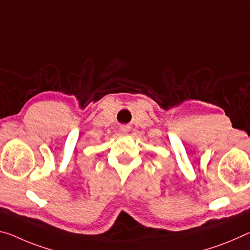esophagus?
<instances>
[{
	"label": "esophagus",
	"instance_id": "1",
	"mask_svg": "<svg viewBox=\"0 0 250 250\" xmlns=\"http://www.w3.org/2000/svg\"><path fill=\"white\" fill-rule=\"evenodd\" d=\"M120 130H121L122 133H128V132H129V128H128V126H121Z\"/></svg>",
	"mask_w": 250,
	"mask_h": 250
}]
</instances>
